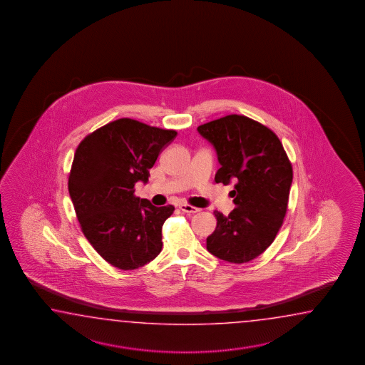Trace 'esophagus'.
I'll return each mask as SVG.
<instances>
[{"mask_svg": "<svg viewBox=\"0 0 365 365\" xmlns=\"http://www.w3.org/2000/svg\"><path fill=\"white\" fill-rule=\"evenodd\" d=\"M179 209L182 211V212H186V214H195V212H198L200 209H197V207H194V206H190V205H186V203H181L179 206Z\"/></svg>", "mask_w": 365, "mask_h": 365, "instance_id": "obj_1", "label": "esophagus"}]
</instances>
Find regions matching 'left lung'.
Returning a JSON list of instances; mask_svg holds the SVG:
<instances>
[{"instance_id": "left-lung-1", "label": "left lung", "mask_w": 365, "mask_h": 365, "mask_svg": "<svg viewBox=\"0 0 365 365\" xmlns=\"http://www.w3.org/2000/svg\"><path fill=\"white\" fill-rule=\"evenodd\" d=\"M217 151L215 182H235L228 217L215 211L217 228L206 239L212 256L231 264L255 259L272 245L283 225L292 165L279 138L249 117L230 115L197 128Z\"/></svg>"}]
</instances>
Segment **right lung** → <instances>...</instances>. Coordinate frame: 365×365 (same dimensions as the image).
<instances>
[{
  "label": "right lung",
  "mask_w": 365,
  "mask_h": 365,
  "mask_svg": "<svg viewBox=\"0 0 365 365\" xmlns=\"http://www.w3.org/2000/svg\"><path fill=\"white\" fill-rule=\"evenodd\" d=\"M175 130L120 118L88 134L70 170V198L86 239L108 264L134 270L162 250V227L175 207H156L134 195L146 184L159 154Z\"/></svg>",
  "instance_id": "right-lung-1"
}]
</instances>
